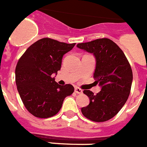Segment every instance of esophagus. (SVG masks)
I'll return each mask as SVG.
<instances>
[{"label": "esophagus", "instance_id": "esophagus-1", "mask_svg": "<svg viewBox=\"0 0 147 147\" xmlns=\"http://www.w3.org/2000/svg\"><path fill=\"white\" fill-rule=\"evenodd\" d=\"M75 92H76L77 94H82L83 90L78 87H75Z\"/></svg>", "mask_w": 147, "mask_h": 147}]
</instances>
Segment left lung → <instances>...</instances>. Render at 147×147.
<instances>
[{"mask_svg":"<svg viewBox=\"0 0 147 147\" xmlns=\"http://www.w3.org/2000/svg\"><path fill=\"white\" fill-rule=\"evenodd\" d=\"M77 47L95 56L93 77L101 88L97 95L84 90L89 104L81 108L82 114L95 122L108 121L118 114L129 95L132 82L129 63L120 47L108 38L78 43Z\"/></svg>","mask_w":147,"mask_h":147,"instance_id":"1","label":"left lung"}]
</instances>
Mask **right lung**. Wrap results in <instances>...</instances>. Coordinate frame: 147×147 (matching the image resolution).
Returning a JSON list of instances; mask_svg holds the SVG:
<instances>
[{"label":"right lung","mask_w":147,"mask_h":147,"mask_svg":"<svg viewBox=\"0 0 147 147\" xmlns=\"http://www.w3.org/2000/svg\"><path fill=\"white\" fill-rule=\"evenodd\" d=\"M75 45L42 38L32 44L19 59L15 68L18 91L26 109L37 118L54 116L65 98L73 93V86L59 85L52 75H57L63 56Z\"/></svg>","instance_id":"add662e5"}]
</instances>
